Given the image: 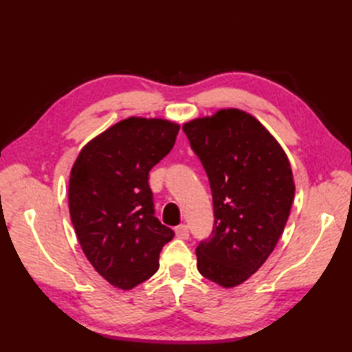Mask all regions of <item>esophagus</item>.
<instances>
[{
	"mask_svg": "<svg viewBox=\"0 0 352 352\" xmlns=\"http://www.w3.org/2000/svg\"><path fill=\"white\" fill-rule=\"evenodd\" d=\"M175 234L180 239H189V227L188 226H178L175 227Z\"/></svg>",
	"mask_w": 352,
	"mask_h": 352,
	"instance_id": "34e87169",
	"label": "esophagus"
}]
</instances>
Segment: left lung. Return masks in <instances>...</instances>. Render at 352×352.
Instances as JSON below:
<instances>
[{"label": "left lung", "instance_id": "obj_1", "mask_svg": "<svg viewBox=\"0 0 352 352\" xmlns=\"http://www.w3.org/2000/svg\"><path fill=\"white\" fill-rule=\"evenodd\" d=\"M207 172L214 226L197 248L199 274L236 287L271 256L295 197L286 153L266 126L239 109L183 125Z\"/></svg>", "mask_w": 352, "mask_h": 352}]
</instances>
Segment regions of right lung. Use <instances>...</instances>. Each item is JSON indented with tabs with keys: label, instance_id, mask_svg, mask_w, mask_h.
Here are the masks:
<instances>
[{
	"label": "right lung",
	"instance_id": "right-lung-1",
	"mask_svg": "<svg viewBox=\"0 0 352 352\" xmlns=\"http://www.w3.org/2000/svg\"><path fill=\"white\" fill-rule=\"evenodd\" d=\"M178 130L168 119L126 118L89 140L71 169L69 214L81 250L118 289L153 276L174 237L154 216L148 174L169 154Z\"/></svg>",
	"mask_w": 352,
	"mask_h": 352
}]
</instances>
